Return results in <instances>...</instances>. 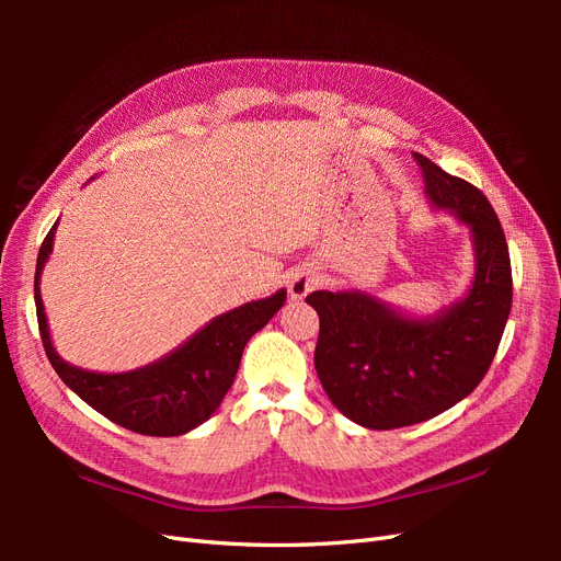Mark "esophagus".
<instances>
[{
	"label": "esophagus",
	"mask_w": 561,
	"mask_h": 561,
	"mask_svg": "<svg viewBox=\"0 0 561 561\" xmlns=\"http://www.w3.org/2000/svg\"><path fill=\"white\" fill-rule=\"evenodd\" d=\"M318 285V278H316V274L311 268H299V271H295V276H293V280H290V297L293 299H304L307 297L313 287Z\"/></svg>",
	"instance_id": "obj_1"
}]
</instances>
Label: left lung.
<instances>
[{
  "label": "left lung",
  "mask_w": 561,
  "mask_h": 561,
  "mask_svg": "<svg viewBox=\"0 0 561 561\" xmlns=\"http://www.w3.org/2000/svg\"><path fill=\"white\" fill-rule=\"evenodd\" d=\"M433 206L472 236L468 295L431 318H410L365 293L318 290L313 353L318 379L339 412L365 428L390 431L428 421L470 396L499 351L513 307L505 233L486 196L414 151Z\"/></svg>",
  "instance_id": "obj_1"
}]
</instances>
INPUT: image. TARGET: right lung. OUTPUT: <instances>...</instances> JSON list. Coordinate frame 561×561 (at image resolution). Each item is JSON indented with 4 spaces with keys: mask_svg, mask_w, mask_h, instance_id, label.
<instances>
[{
    "mask_svg": "<svg viewBox=\"0 0 561 561\" xmlns=\"http://www.w3.org/2000/svg\"><path fill=\"white\" fill-rule=\"evenodd\" d=\"M58 222L50 227L39 248L35 274V304L42 344L58 377L95 412L116 426L151 437L184 435L208 421L231 388L248 339L260 332L285 304V290L266 299L213 318L192 339L165 358L122 375H98L65 363L50 344L44 301L39 290L42 268L54 250Z\"/></svg>",
    "mask_w": 561,
    "mask_h": 561,
    "instance_id": "1",
    "label": "right lung"
}]
</instances>
